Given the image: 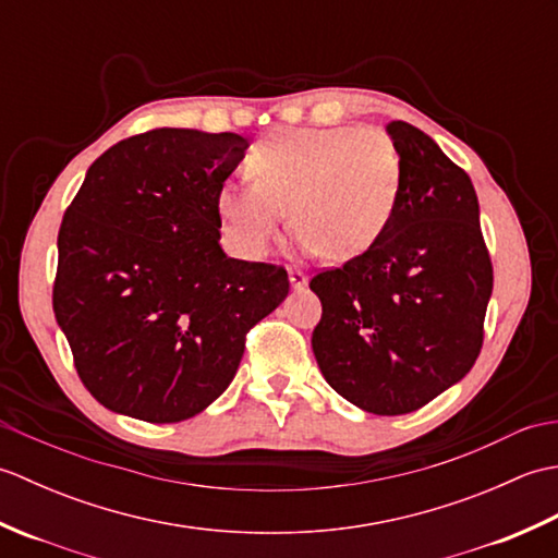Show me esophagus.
Here are the masks:
<instances>
[{
    "label": "esophagus",
    "mask_w": 558,
    "mask_h": 558,
    "mask_svg": "<svg viewBox=\"0 0 558 558\" xmlns=\"http://www.w3.org/2000/svg\"><path fill=\"white\" fill-rule=\"evenodd\" d=\"M288 278H290V286L292 290H304L306 288V272L300 268H288Z\"/></svg>",
    "instance_id": "obj_1"
}]
</instances>
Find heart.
I'll use <instances>...</instances> for the list:
<instances>
[{"instance_id": "heart-1", "label": "heart", "mask_w": 558, "mask_h": 558, "mask_svg": "<svg viewBox=\"0 0 558 558\" xmlns=\"http://www.w3.org/2000/svg\"><path fill=\"white\" fill-rule=\"evenodd\" d=\"M252 182H225L218 213L230 240L260 256L290 208L300 242L330 264L381 240L402 192L400 150L381 129H276L246 156Z\"/></svg>"}]
</instances>
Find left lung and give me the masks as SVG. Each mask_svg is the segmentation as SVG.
Returning a JSON list of instances; mask_svg holds the SVG:
<instances>
[{
  "label": "left lung",
  "instance_id": "obj_1",
  "mask_svg": "<svg viewBox=\"0 0 558 558\" xmlns=\"http://www.w3.org/2000/svg\"><path fill=\"white\" fill-rule=\"evenodd\" d=\"M402 192L386 234L310 288L324 314L312 348L330 388L374 414L420 410L465 376L494 288L465 170L408 122H390Z\"/></svg>",
  "mask_w": 558,
  "mask_h": 558
}]
</instances>
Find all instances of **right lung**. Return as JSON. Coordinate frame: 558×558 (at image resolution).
<instances>
[{"label": "right lung", "instance_id": "right-lung-1", "mask_svg": "<svg viewBox=\"0 0 558 558\" xmlns=\"http://www.w3.org/2000/svg\"><path fill=\"white\" fill-rule=\"evenodd\" d=\"M248 141L153 129L90 165L59 228L52 306L83 386L153 424L222 396L248 328L288 298L282 266L230 258L218 192Z\"/></svg>", "mask_w": 558, "mask_h": 558}]
</instances>
